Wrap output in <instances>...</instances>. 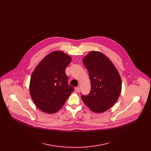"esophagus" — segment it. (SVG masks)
<instances>
[{"label":"esophagus","mask_w":151,"mask_h":151,"mask_svg":"<svg viewBox=\"0 0 151 151\" xmlns=\"http://www.w3.org/2000/svg\"><path fill=\"white\" fill-rule=\"evenodd\" d=\"M75 92H77V93H79V92H80V88H78V87H76V88H75Z\"/></svg>","instance_id":"esophagus-1"}]
</instances>
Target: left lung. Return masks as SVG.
Segmentation results:
<instances>
[{"instance_id":"1","label":"left lung","mask_w":151,"mask_h":151,"mask_svg":"<svg viewBox=\"0 0 151 151\" xmlns=\"http://www.w3.org/2000/svg\"><path fill=\"white\" fill-rule=\"evenodd\" d=\"M91 83L90 93L81 99L91 110L103 113L112 107L122 90L119 73L111 60L100 51L89 52L83 59Z\"/></svg>"}]
</instances>
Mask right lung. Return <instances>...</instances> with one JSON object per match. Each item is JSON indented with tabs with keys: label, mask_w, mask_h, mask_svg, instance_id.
I'll return each mask as SVG.
<instances>
[{
	"label": "right lung",
	"mask_w": 151,
	"mask_h": 151,
	"mask_svg": "<svg viewBox=\"0 0 151 151\" xmlns=\"http://www.w3.org/2000/svg\"><path fill=\"white\" fill-rule=\"evenodd\" d=\"M71 60L65 52L55 51L44 58L32 73L30 96L37 107L44 113L57 112L73 91L65 72Z\"/></svg>",
	"instance_id": "right-lung-1"
}]
</instances>
